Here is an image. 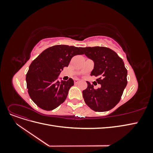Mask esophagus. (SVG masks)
<instances>
[{"instance_id": "1", "label": "esophagus", "mask_w": 153, "mask_h": 153, "mask_svg": "<svg viewBox=\"0 0 153 153\" xmlns=\"http://www.w3.org/2000/svg\"><path fill=\"white\" fill-rule=\"evenodd\" d=\"M80 82V80L79 79H75V84H78V83H79Z\"/></svg>"}]
</instances>
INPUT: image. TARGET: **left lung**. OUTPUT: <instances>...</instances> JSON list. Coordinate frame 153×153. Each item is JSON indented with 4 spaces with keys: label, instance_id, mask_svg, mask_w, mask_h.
<instances>
[{
    "label": "left lung",
    "instance_id": "1",
    "mask_svg": "<svg viewBox=\"0 0 153 153\" xmlns=\"http://www.w3.org/2000/svg\"><path fill=\"white\" fill-rule=\"evenodd\" d=\"M84 54L94 62L91 75L98 77L101 87L94 89L87 83L83 91L85 103L96 112H105L113 108L121 100L127 85V69L123 59L114 50L104 47L82 48Z\"/></svg>",
    "mask_w": 153,
    "mask_h": 153
}]
</instances>
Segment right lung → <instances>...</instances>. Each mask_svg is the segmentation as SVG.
I'll return each instance as SVG.
<instances>
[{
    "label": "right lung",
    "mask_w": 153,
    "mask_h": 153,
    "mask_svg": "<svg viewBox=\"0 0 153 153\" xmlns=\"http://www.w3.org/2000/svg\"><path fill=\"white\" fill-rule=\"evenodd\" d=\"M84 54L82 48L68 45H55L39 54L32 62L26 75L27 88L32 100L39 108L52 110L66 100L72 78L59 82L58 76L68 67L75 55Z\"/></svg>",
    "instance_id": "add662e5"
}]
</instances>
